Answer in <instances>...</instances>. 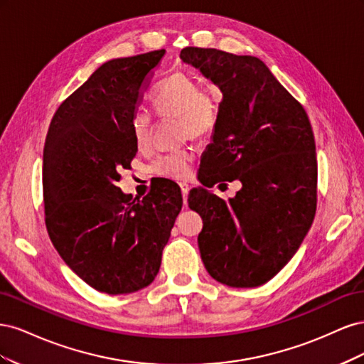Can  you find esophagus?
I'll return each mask as SVG.
<instances>
[{
	"label": "esophagus",
	"mask_w": 364,
	"mask_h": 364,
	"mask_svg": "<svg viewBox=\"0 0 364 364\" xmlns=\"http://www.w3.org/2000/svg\"><path fill=\"white\" fill-rule=\"evenodd\" d=\"M181 191L183 197V205H186V199H188V194H190V186L186 183H181Z\"/></svg>",
	"instance_id": "esophagus-1"
}]
</instances>
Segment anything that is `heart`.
<instances>
[{
  "mask_svg": "<svg viewBox=\"0 0 364 364\" xmlns=\"http://www.w3.org/2000/svg\"><path fill=\"white\" fill-rule=\"evenodd\" d=\"M153 111L158 117L178 118L182 138L205 139L214 134L218 124V103L211 91L202 90L199 82L185 73H173L164 79L151 97ZM151 117L138 111L132 117V136L138 149H147L151 141ZM194 151L179 149L161 155L153 164V171L171 181L188 179L193 171Z\"/></svg>",
  "mask_w": 364,
  "mask_h": 364,
  "instance_id": "heart-1",
  "label": "heart"
}]
</instances>
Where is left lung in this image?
Listing matches in <instances>:
<instances>
[{
	"mask_svg": "<svg viewBox=\"0 0 364 364\" xmlns=\"http://www.w3.org/2000/svg\"><path fill=\"white\" fill-rule=\"evenodd\" d=\"M185 63L223 92L206 168L243 188L223 200L196 190L203 218L200 257L211 277L237 289L269 282L299 249L316 214L317 158L304 106L266 63L215 48L186 47ZM220 182V181H217Z\"/></svg>",
	"mask_w": 364,
	"mask_h": 364,
	"instance_id": "left-lung-1",
	"label": "left lung"
}]
</instances>
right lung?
Instances as JSON below:
<instances>
[{"instance_id": "obj_1", "label": "right lung", "mask_w": 364, "mask_h": 364, "mask_svg": "<svg viewBox=\"0 0 364 364\" xmlns=\"http://www.w3.org/2000/svg\"><path fill=\"white\" fill-rule=\"evenodd\" d=\"M165 50L112 59L54 114L43 146V208L53 246L92 289L127 294L161 267L182 196L171 181L142 200L117 185L138 147L130 121Z\"/></svg>"}]
</instances>
